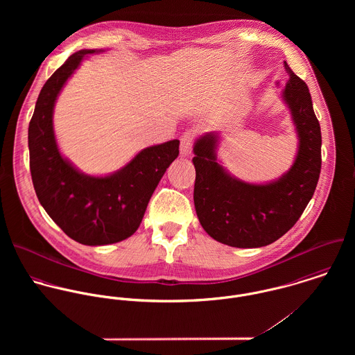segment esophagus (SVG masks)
<instances>
[{"instance_id":"1","label":"esophagus","mask_w":355,"mask_h":355,"mask_svg":"<svg viewBox=\"0 0 355 355\" xmlns=\"http://www.w3.org/2000/svg\"><path fill=\"white\" fill-rule=\"evenodd\" d=\"M193 141H194V135L191 131H186L180 139V154L182 155H189L191 153L193 148Z\"/></svg>"}]
</instances>
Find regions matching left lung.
Here are the masks:
<instances>
[{"label": "left lung", "instance_id": "1", "mask_svg": "<svg viewBox=\"0 0 355 355\" xmlns=\"http://www.w3.org/2000/svg\"><path fill=\"white\" fill-rule=\"evenodd\" d=\"M290 76L283 100L298 134L293 166L277 180L252 184L231 176L218 162V137L206 134L194 145V205L203 230L217 242L239 248L273 243L300 220L321 171V130L309 87L284 61Z\"/></svg>", "mask_w": 355, "mask_h": 355}]
</instances>
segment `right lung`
<instances>
[{"label": "right lung", "instance_id": "obj_1", "mask_svg": "<svg viewBox=\"0 0 355 355\" xmlns=\"http://www.w3.org/2000/svg\"><path fill=\"white\" fill-rule=\"evenodd\" d=\"M79 51L44 85L28 125L33 184L51 220L73 241L87 246L117 243L139 227L153 193L166 168L179 155L173 139L138 153L120 171L96 178L79 172L58 152L53 109L62 86L86 54Z\"/></svg>", "mask_w": 355, "mask_h": 355}]
</instances>
